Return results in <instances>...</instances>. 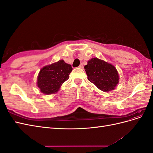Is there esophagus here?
Returning <instances> with one entry per match:
<instances>
[{"mask_svg": "<svg viewBox=\"0 0 153 153\" xmlns=\"http://www.w3.org/2000/svg\"><path fill=\"white\" fill-rule=\"evenodd\" d=\"M79 68H81V69H84V65H83L82 64H80V66H79Z\"/></svg>", "mask_w": 153, "mask_h": 153, "instance_id": "1", "label": "esophagus"}]
</instances>
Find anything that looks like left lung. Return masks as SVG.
I'll list each match as a JSON object with an SVG mask.
<instances>
[{
	"instance_id": "8db88e82",
	"label": "left lung",
	"mask_w": 153,
	"mask_h": 153,
	"mask_svg": "<svg viewBox=\"0 0 153 153\" xmlns=\"http://www.w3.org/2000/svg\"><path fill=\"white\" fill-rule=\"evenodd\" d=\"M84 68L88 80L101 91H112L119 83V76L116 68L103 60L92 58L88 61Z\"/></svg>"
}]
</instances>
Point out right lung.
Listing matches in <instances>:
<instances>
[{
  "label": "right lung",
  "instance_id": "add662e5",
  "mask_svg": "<svg viewBox=\"0 0 153 153\" xmlns=\"http://www.w3.org/2000/svg\"><path fill=\"white\" fill-rule=\"evenodd\" d=\"M72 67L59 60L57 62L47 65L41 69L37 79V85L45 94L56 93L64 82L69 79Z\"/></svg>",
  "mask_w": 153,
  "mask_h": 153
}]
</instances>
